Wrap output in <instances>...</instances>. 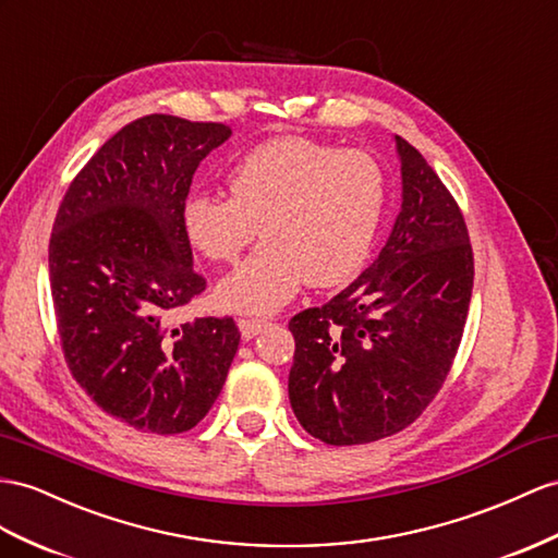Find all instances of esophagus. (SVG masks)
I'll return each mask as SVG.
<instances>
[{"instance_id":"obj_1","label":"esophagus","mask_w":558,"mask_h":558,"mask_svg":"<svg viewBox=\"0 0 558 558\" xmlns=\"http://www.w3.org/2000/svg\"><path fill=\"white\" fill-rule=\"evenodd\" d=\"M266 325H268V320H264V318H250V316H240L238 318L240 335L245 337V339H252V337L259 335Z\"/></svg>"}]
</instances>
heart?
I'll return each mask as SVG.
<instances>
[{
    "label": "heart",
    "mask_w": 558,
    "mask_h": 558,
    "mask_svg": "<svg viewBox=\"0 0 558 558\" xmlns=\"http://www.w3.org/2000/svg\"><path fill=\"white\" fill-rule=\"evenodd\" d=\"M231 197L197 193L183 231L207 259L231 266L259 235L264 245L219 288V302L247 313L280 308L304 282L337 288L365 264L387 205L373 155L304 136L256 146L228 174Z\"/></svg>",
    "instance_id": "1"
}]
</instances>
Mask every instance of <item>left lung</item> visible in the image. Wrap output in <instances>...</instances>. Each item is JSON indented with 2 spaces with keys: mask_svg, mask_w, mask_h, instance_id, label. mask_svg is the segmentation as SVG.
<instances>
[{
  "mask_svg": "<svg viewBox=\"0 0 558 558\" xmlns=\"http://www.w3.org/2000/svg\"><path fill=\"white\" fill-rule=\"evenodd\" d=\"M403 207L387 245L347 290L290 320V403L313 438L363 446L434 401L460 349L471 288L464 214L422 153L396 136Z\"/></svg>",
  "mask_w": 558,
  "mask_h": 558,
  "instance_id": "8db88e82",
  "label": "left lung"
}]
</instances>
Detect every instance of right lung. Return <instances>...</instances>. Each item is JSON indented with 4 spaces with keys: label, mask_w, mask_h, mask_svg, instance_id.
<instances>
[{
    "label": "right lung",
    "mask_w": 558,
    "mask_h": 558,
    "mask_svg": "<svg viewBox=\"0 0 558 558\" xmlns=\"http://www.w3.org/2000/svg\"><path fill=\"white\" fill-rule=\"evenodd\" d=\"M221 122L138 118L70 181L49 240V278L68 369L92 401L138 432L183 434L217 401L240 344L231 316L177 325L207 288L183 205Z\"/></svg>",
    "instance_id": "1"
}]
</instances>
